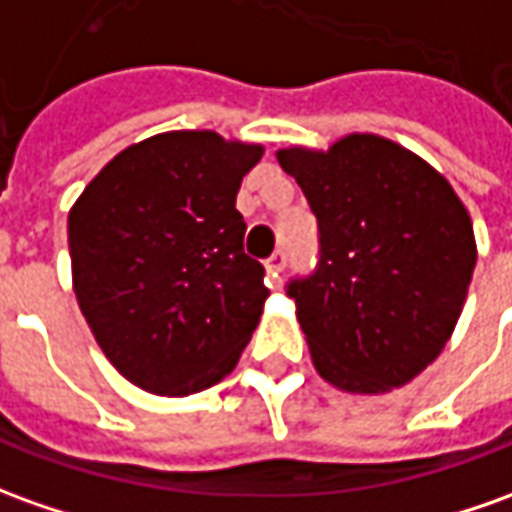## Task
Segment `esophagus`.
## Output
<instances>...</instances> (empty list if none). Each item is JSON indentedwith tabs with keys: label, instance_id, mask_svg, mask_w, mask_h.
Masks as SVG:
<instances>
[{
	"label": "esophagus",
	"instance_id": "34e87169",
	"mask_svg": "<svg viewBox=\"0 0 512 512\" xmlns=\"http://www.w3.org/2000/svg\"><path fill=\"white\" fill-rule=\"evenodd\" d=\"M267 281H270V287H278L281 284V273H284V267H287V250H276L267 262Z\"/></svg>",
	"mask_w": 512,
	"mask_h": 512
}]
</instances>
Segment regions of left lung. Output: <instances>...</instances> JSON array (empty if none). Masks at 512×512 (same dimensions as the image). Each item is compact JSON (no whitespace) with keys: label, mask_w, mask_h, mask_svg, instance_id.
Instances as JSON below:
<instances>
[{"label":"left lung","mask_w":512,"mask_h":512,"mask_svg":"<svg viewBox=\"0 0 512 512\" xmlns=\"http://www.w3.org/2000/svg\"><path fill=\"white\" fill-rule=\"evenodd\" d=\"M276 155L317 217V267L287 284L317 373L365 396L407 384L449 343L477 264L460 197L373 133Z\"/></svg>","instance_id":"8db88e82"}]
</instances>
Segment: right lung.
<instances>
[{
    "label": "right lung",
    "mask_w": 512,
    "mask_h": 512,
    "mask_svg": "<svg viewBox=\"0 0 512 512\" xmlns=\"http://www.w3.org/2000/svg\"><path fill=\"white\" fill-rule=\"evenodd\" d=\"M259 144L172 130L108 161L69 211L74 295L128 382L189 396L225 379L270 290L245 253L239 183Z\"/></svg>",
    "instance_id": "obj_1"
}]
</instances>
